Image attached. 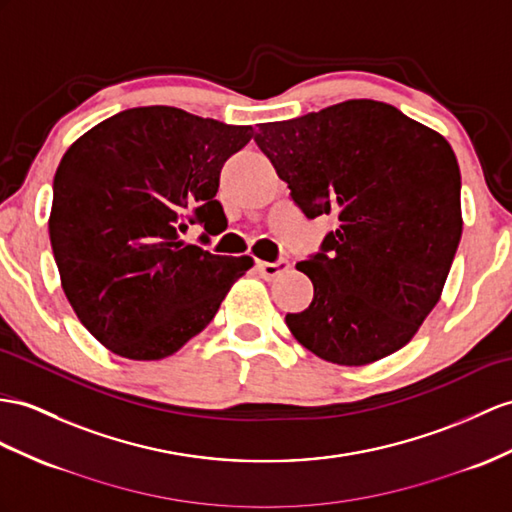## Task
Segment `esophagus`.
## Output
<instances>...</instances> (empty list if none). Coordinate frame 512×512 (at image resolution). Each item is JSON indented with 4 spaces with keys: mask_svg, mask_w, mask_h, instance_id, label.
Wrapping results in <instances>:
<instances>
[{
    "mask_svg": "<svg viewBox=\"0 0 512 512\" xmlns=\"http://www.w3.org/2000/svg\"><path fill=\"white\" fill-rule=\"evenodd\" d=\"M289 267L291 265H289V260H286V258H280V260H276V263H265V260H258V263H256V269L263 273L267 280L278 278L280 273H284Z\"/></svg>",
    "mask_w": 512,
    "mask_h": 512,
    "instance_id": "1",
    "label": "esophagus"
}]
</instances>
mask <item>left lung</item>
Here are the masks:
<instances>
[{"label":"left lung","instance_id":"8db88e82","mask_svg":"<svg viewBox=\"0 0 512 512\" xmlns=\"http://www.w3.org/2000/svg\"><path fill=\"white\" fill-rule=\"evenodd\" d=\"M254 141L308 219H339L295 265L315 286L286 315L295 339L347 367L400 350L439 302L463 234L450 143L373 99L260 123Z\"/></svg>","mask_w":512,"mask_h":512}]
</instances>
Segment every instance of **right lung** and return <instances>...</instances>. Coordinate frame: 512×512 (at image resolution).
Wrapping results in <instances>:
<instances>
[{
  "mask_svg": "<svg viewBox=\"0 0 512 512\" xmlns=\"http://www.w3.org/2000/svg\"><path fill=\"white\" fill-rule=\"evenodd\" d=\"M252 136V126L143 106L97 123L62 156L49 241L71 308L110 352H178L254 265L182 239L193 223L206 243L228 226L219 173Z\"/></svg>",
  "mask_w": 512,
  "mask_h": 512,
  "instance_id": "right-lung-1",
  "label": "right lung"
}]
</instances>
